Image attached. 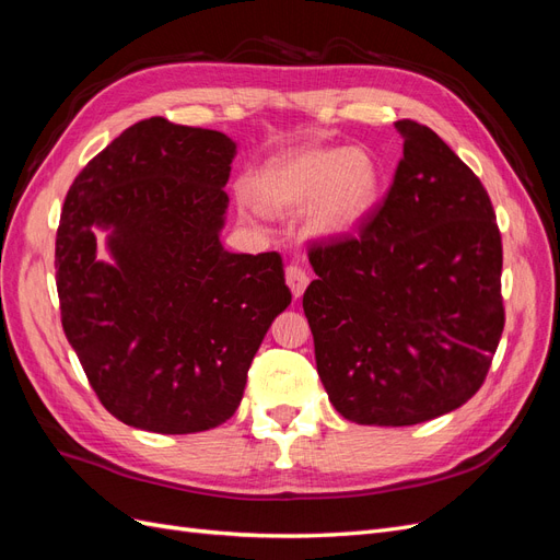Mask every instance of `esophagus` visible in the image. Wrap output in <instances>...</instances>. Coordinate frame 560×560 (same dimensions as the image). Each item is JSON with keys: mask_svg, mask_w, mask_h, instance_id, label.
<instances>
[{"mask_svg": "<svg viewBox=\"0 0 560 560\" xmlns=\"http://www.w3.org/2000/svg\"><path fill=\"white\" fill-rule=\"evenodd\" d=\"M284 278H287V284H290L294 299H301L303 292H306V287H308L306 270H303L296 264H290V266H287V270H284Z\"/></svg>", "mask_w": 560, "mask_h": 560, "instance_id": "esophagus-1", "label": "esophagus"}]
</instances>
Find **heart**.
Segmentation results:
<instances>
[{
    "label": "heart",
    "mask_w": 560,
    "mask_h": 560,
    "mask_svg": "<svg viewBox=\"0 0 560 560\" xmlns=\"http://www.w3.org/2000/svg\"><path fill=\"white\" fill-rule=\"evenodd\" d=\"M257 208L292 212L306 206L308 229L322 238L360 231L383 194V165L364 147H303L270 159L247 182Z\"/></svg>",
    "instance_id": "heart-1"
}]
</instances>
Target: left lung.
Returning <instances> with one entry per match:
<instances>
[{"label": "left lung", "instance_id": "8db88e82", "mask_svg": "<svg viewBox=\"0 0 560 560\" xmlns=\"http://www.w3.org/2000/svg\"><path fill=\"white\" fill-rule=\"evenodd\" d=\"M404 159L360 235L311 247L303 294L329 401L404 428L477 395L504 329L502 241L479 177L428 126L395 124Z\"/></svg>", "mask_w": 560, "mask_h": 560}]
</instances>
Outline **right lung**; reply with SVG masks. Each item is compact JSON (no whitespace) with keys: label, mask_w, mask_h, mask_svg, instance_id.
Masks as SVG:
<instances>
[{"label":"right lung","mask_w":560,"mask_h":560,"mask_svg":"<svg viewBox=\"0 0 560 560\" xmlns=\"http://www.w3.org/2000/svg\"><path fill=\"white\" fill-rule=\"evenodd\" d=\"M235 151L224 132L154 116L118 135L67 191L62 329L100 401L130 428L194 434L226 422L268 327L292 303L278 252L235 254L219 241Z\"/></svg>","instance_id":"right-lung-1"}]
</instances>
